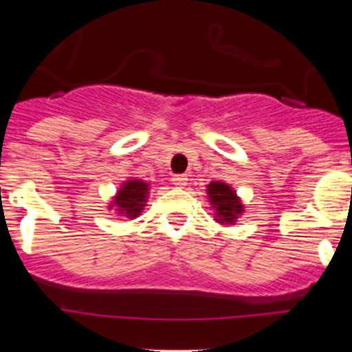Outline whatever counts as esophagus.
I'll list each match as a JSON object with an SVG mask.
<instances>
[{"instance_id":"obj_1","label":"esophagus","mask_w":352,"mask_h":352,"mask_svg":"<svg viewBox=\"0 0 352 352\" xmlns=\"http://www.w3.org/2000/svg\"><path fill=\"white\" fill-rule=\"evenodd\" d=\"M186 182H188V178H186L185 174H176L173 178V185L178 186V188H185Z\"/></svg>"}]
</instances>
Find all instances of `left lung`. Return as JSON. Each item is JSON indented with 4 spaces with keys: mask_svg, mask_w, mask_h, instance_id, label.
I'll return each instance as SVG.
<instances>
[{
    "mask_svg": "<svg viewBox=\"0 0 352 352\" xmlns=\"http://www.w3.org/2000/svg\"><path fill=\"white\" fill-rule=\"evenodd\" d=\"M206 194L208 203L214 210V220L222 226H234L239 214H243V203L231 185L223 182H211L206 186Z\"/></svg>",
    "mask_w": 352,
    "mask_h": 352,
    "instance_id": "8db88e82",
    "label": "left lung"
}]
</instances>
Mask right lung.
I'll use <instances>...</instances> for the list:
<instances>
[{"mask_svg": "<svg viewBox=\"0 0 352 352\" xmlns=\"http://www.w3.org/2000/svg\"><path fill=\"white\" fill-rule=\"evenodd\" d=\"M149 185L142 179L130 178L126 179L123 185L118 188L116 195L113 197L109 210H114L120 217H126V219H138L142 213L148 201Z\"/></svg>", "mask_w": 352, "mask_h": 352, "instance_id": "add662e5", "label": "right lung"}]
</instances>
